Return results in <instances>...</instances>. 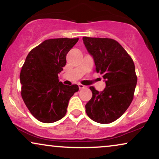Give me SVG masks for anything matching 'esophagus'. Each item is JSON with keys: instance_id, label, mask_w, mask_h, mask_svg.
Wrapping results in <instances>:
<instances>
[{"instance_id": "esophagus-1", "label": "esophagus", "mask_w": 159, "mask_h": 159, "mask_svg": "<svg viewBox=\"0 0 159 159\" xmlns=\"http://www.w3.org/2000/svg\"><path fill=\"white\" fill-rule=\"evenodd\" d=\"M79 88H80V90H82V89L86 88V86L83 85V84H79Z\"/></svg>"}]
</instances>
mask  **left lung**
<instances>
[{"label":"left lung","instance_id":"obj_1","mask_svg":"<svg viewBox=\"0 0 159 159\" xmlns=\"http://www.w3.org/2000/svg\"><path fill=\"white\" fill-rule=\"evenodd\" d=\"M82 40L93 56L95 71L103 75L106 83L102 92L90 88L93 96L85 105L86 113L95 122L111 123L126 111L133 99L137 84L134 62L113 39L84 37Z\"/></svg>","mask_w":159,"mask_h":159}]
</instances>
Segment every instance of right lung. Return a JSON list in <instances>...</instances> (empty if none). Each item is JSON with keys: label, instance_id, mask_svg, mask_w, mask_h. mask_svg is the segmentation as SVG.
<instances>
[{"label": "right lung", "instance_id": "obj_1", "mask_svg": "<svg viewBox=\"0 0 159 159\" xmlns=\"http://www.w3.org/2000/svg\"><path fill=\"white\" fill-rule=\"evenodd\" d=\"M79 38L46 40L28 54L20 73L21 94L30 113L38 121L53 123L66 113L69 99L79 90L66 85L58 75L66 63V54Z\"/></svg>", "mask_w": 159, "mask_h": 159}]
</instances>
